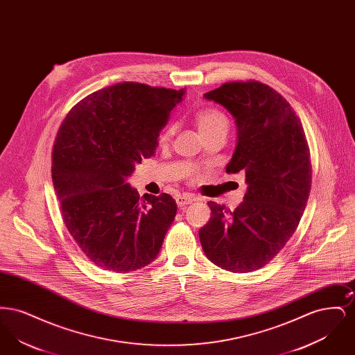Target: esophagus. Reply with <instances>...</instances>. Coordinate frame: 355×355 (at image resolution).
I'll list each match as a JSON object with an SVG mask.
<instances>
[{"label":"esophagus","mask_w":355,"mask_h":355,"mask_svg":"<svg viewBox=\"0 0 355 355\" xmlns=\"http://www.w3.org/2000/svg\"><path fill=\"white\" fill-rule=\"evenodd\" d=\"M196 201V197L190 196V194H180L175 197V202L178 205V207H185L186 205H190V203Z\"/></svg>","instance_id":"obj_1"}]
</instances>
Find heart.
I'll list each match as a JSON object with an SVG mask.
<instances>
[{
    "instance_id": "b5f03b06",
    "label": "heart",
    "mask_w": 355,
    "mask_h": 355,
    "mask_svg": "<svg viewBox=\"0 0 355 355\" xmlns=\"http://www.w3.org/2000/svg\"><path fill=\"white\" fill-rule=\"evenodd\" d=\"M196 122L198 126V130L201 132V135H209L217 130H227L229 128V119L227 117L217 109H203L201 112L197 113L196 116ZM173 133V129L169 128L164 132V135L161 137L162 141H168L170 135Z\"/></svg>"
}]
</instances>
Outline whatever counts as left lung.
Instances as JSON below:
<instances>
[{"label": "left lung", "instance_id": "1", "mask_svg": "<svg viewBox=\"0 0 355 355\" xmlns=\"http://www.w3.org/2000/svg\"><path fill=\"white\" fill-rule=\"evenodd\" d=\"M203 97L234 119L236 150L226 171H243L248 184L234 211L207 202L211 217L198 232L203 252L225 270H258L284 249L309 200L311 162L304 128L290 103L258 81L227 83Z\"/></svg>", "mask_w": 355, "mask_h": 355}]
</instances>
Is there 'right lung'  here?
<instances>
[{"label":"right lung","instance_id":"1","mask_svg":"<svg viewBox=\"0 0 355 355\" xmlns=\"http://www.w3.org/2000/svg\"><path fill=\"white\" fill-rule=\"evenodd\" d=\"M185 89L122 83L78 102L53 146L51 180L70 236L105 270L145 268L159 253L177 203L139 197L128 178L154 155L161 129Z\"/></svg>","mask_w":355,"mask_h":355}]
</instances>
